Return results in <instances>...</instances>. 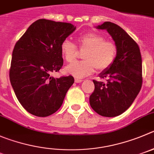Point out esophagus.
Instances as JSON below:
<instances>
[{
  "mask_svg": "<svg viewBox=\"0 0 154 154\" xmlns=\"http://www.w3.org/2000/svg\"><path fill=\"white\" fill-rule=\"evenodd\" d=\"M84 80H82V79H78V78H76L75 79V83H81Z\"/></svg>",
  "mask_w": 154,
  "mask_h": 154,
  "instance_id": "34e87169",
  "label": "esophagus"
}]
</instances>
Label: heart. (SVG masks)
<instances>
[{"instance_id":"b5f03b06","label":"heart","mask_w":154,"mask_h":154,"mask_svg":"<svg viewBox=\"0 0 154 154\" xmlns=\"http://www.w3.org/2000/svg\"><path fill=\"white\" fill-rule=\"evenodd\" d=\"M79 49L84 51V60L75 61L66 67V72L75 77H84L97 70L103 71L109 68L115 62L118 48L113 42L106 41V38L96 32H89L79 37ZM60 51L67 62H71L77 55V48L68 39L61 43Z\"/></svg>"}]
</instances>
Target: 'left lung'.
Listing matches in <instances>:
<instances>
[{
  "mask_svg": "<svg viewBox=\"0 0 154 154\" xmlns=\"http://www.w3.org/2000/svg\"><path fill=\"white\" fill-rule=\"evenodd\" d=\"M97 28L106 29L111 35L118 54L112 65L100 74L106 83L93 80L95 89L90 104L100 116L116 117L130 107L141 88V54L138 45L119 26L105 22Z\"/></svg>",
  "mask_w": 154,
  "mask_h": 154,
  "instance_id": "8db88e82",
  "label": "left lung"
}]
</instances>
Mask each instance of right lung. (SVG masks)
Instances as JSON below:
<instances>
[{
	"label": "right lung",
	"mask_w": 154,
	"mask_h": 154,
	"mask_svg": "<svg viewBox=\"0 0 154 154\" xmlns=\"http://www.w3.org/2000/svg\"><path fill=\"white\" fill-rule=\"evenodd\" d=\"M68 23L40 19L17 42L12 54L10 80L17 100L30 114L51 116L59 109L74 79L54 78L63 66L61 43L74 32Z\"/></svg>",
	"instance_id": "right-lung-1"
}]
</instances>
